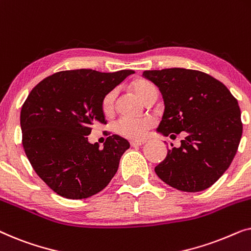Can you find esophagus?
Segmentation results:
<instances>
[{
  "label": "esophagus",
  "instance_id": "1",
  "mask_svg": "<svg viewBox=\"0 0 251 251\" xmlns=\"http://www.w3.org/2000/svg\"><path fill=\"white\" fill-rule=\"evenodd\" d=\"M144 143H145V140H132V142H130V145L132 147H136V146L143 145Z\"/></svg>",
  "mask_w": 251,
  "mask_h": 251
}]
</instances>
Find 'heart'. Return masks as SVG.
<instances>
[{
	"mask_svg": "<svg viewBox=\"0 0 251 251\" xmlns=\"http://www.w3.org/2000/svg\"><path fill=\"white\" fill-rule=\"evenodd\" d=\"M130 88L135 92L137 97H139L143 101H145L150 96L157 94V89L152 82L145 78H136L130 83ZM115 91H109L101 99V111L105 115H111L114 109L115 102ZM154 125L152 119L132 120L121 118L113 125V130L116 135L125 137V138L139 140L145 137L146 132L152 128Z\"/></svg>",
	"mask_w": 251,
	"mask_h": 251,
	"instance_id": "1",
	"label": "heart"
}]
</instances>
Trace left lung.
Returning <instances> with one entry per match:
<instances>
[{"instance_id":"obj_1","label":"left lung","mask_w":251,"mask_h":251,"mask_svg":"<svg viewBox=\"0 0 251 251\" xmlns=\"http://www.w3.org/2000/svg\"><path fill=\"white\" fill-rule=\"evenodd\" d=\"M159 88L164 113L157 131L171 138L184 131L181 145L155 167L160 179L183 192L210 187L227 170L242 136L238 100L221 81L186 68L145 71Z\"/></svg>"}]
</instances>
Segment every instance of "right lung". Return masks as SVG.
Here are the masks:
<instances>
[{"label":"right lung","mask_w":251,"mask_h":251,"mask_svg":"<svg viewBox=\"0 0 251 251\" xmlns=\"http://www.w3.org/2000/svg\"><path fill=\"white\" fill-rule=\"evenodd\" d=\"M133 73L61 71L29 92L20 112L24 150L37 176L60 197L90 198L114 177L129 142L108 136L99 149L87 136L94 126L106 125L102 97Z\"/></svg>","instance_id":"right-lung-1"}]
</instances>
